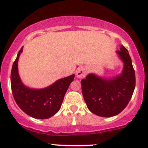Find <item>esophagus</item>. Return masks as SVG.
<instances>
[{"label":"esophagus","mask_w":148,"mask_h":148,"mask_svg":"<svg viewBox=\"0 0 148 148\" xmlns=\"http://www.w3.org/2000/svg\"><path fill=\"white\" fill-rule=\"evenodd\" d=\"M87 74V70L86 69V68L84 67H79L77 69L76 71V75L78 78H83L85 77Z\"/></svg>","instance_id":"obj_1"}]
</instances>
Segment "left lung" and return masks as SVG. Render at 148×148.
<instances>
[{
  "instance_id": "8db88e82",
  "label": "left lung",
  "mask_w": 148,
  "mask_h": 148,
  "mask_svg": "<svg viewBox=\"0 0 148 148\" xmlns=\"http://www.w3.org/2000/svg\"><path fill=\"white\" fill-rule=\"evenodd\" d=\"M116 53L124 62L120 75L104 79L90 74L81 80L82 95L88 108L97 116L110 117L119 114L127 106L134 91L135 71L128 51L122 45Z\"/></svg>"
}]
</instances>
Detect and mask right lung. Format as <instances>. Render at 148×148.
<instances>
[{
	"instance_id": "add662e5",
	"label": "right lung",
	"mask_w": 148,
	"mask_h": 148,
	"mask_svg": "<svg viewBox=\"0 0 148 148\" xmlns=\"http://www.w3.org/2000/svg\"><path fill=\"white\" fill-rule=\"evenodd\" d=\"M23 47L13 63L11 72V88L13 97L20 108L35 119H49L59 111L63 98L74 74L56 81L42 89H32L25 86L18 74V62Z\"/></svg>"
}]
</instances>
